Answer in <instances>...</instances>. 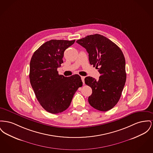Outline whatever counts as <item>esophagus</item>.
<instances>
[{"label":"esophagus","mask_w":153,"mask_h":153,"mask_svg":"<svg viewBox=\"0 0 153 153\" xmlns=\"http://www.w3.org/2000/svg\"><path fill=\"white\" fill-rule=\"evenodd\" d=\"M81 80H82V82H83V84H84V79H85V77L81 76Z\"/></svg>","instance_id":"esophagus-1"}]
</instances>
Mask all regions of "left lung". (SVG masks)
<instances>
[{
    "mask_svg": "<svg viewBox=\"0 0 153 153\" xmlns=\"http://www.w3.org/2000/svg\"><path fill=\"white\" fill-rule=\"evenodd\" d=\"M88 53L91 65L98 69L99 80L86 77L85 83L91 87L90 105L106 111L115 106L126 83V59L121 49L107 37L95 34L76 41Z\"/></svg>",
    "mask_w": 153,
    "mask_h": 153,
    "instance_id": "8db88e82",
    "label": "left lung"
}]
</instances>
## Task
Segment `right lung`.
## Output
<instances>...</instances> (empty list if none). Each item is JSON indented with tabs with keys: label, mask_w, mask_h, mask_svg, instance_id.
Wrapping results in <instances>:
<instances>
[{
	"label": "right lung",
	"mask_w": 153,
	"mask_h": 153,
	"mask_svg": "<svg viewBox=\"0 0 153 153\" xmlns=\"http://www.w3.org/2000/svg\"><path fill=\"white\" fill-rule=\"evenodd\" d=\"M75 40H51L33 53L30 62L29 79L36 98L47 111L57 114L66 110L79 87L82 85L78 74L59 75L58 68L63 63L65 50Z\"/></svg>",
	"instance_id": "add662e5"
}]
</instances>
